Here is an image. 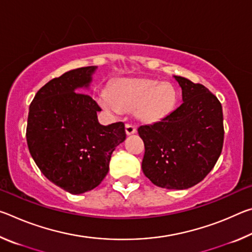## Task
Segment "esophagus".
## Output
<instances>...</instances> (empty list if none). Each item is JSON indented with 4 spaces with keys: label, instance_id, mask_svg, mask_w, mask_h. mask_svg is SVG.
Instances as JSON below:
<instances>
[{
    "label": "esophagus",
    "instance_id": "1",
    "mask_svg": "<svg viewBox=\"0 0 252 252\" xmlns=\"http://www.w3.org/2000/svg\"><path fill=\"white\" fill-rule=\"evenodd\" d=\"M126 132L127 135H131V134H134L136 132V127L133 125H130V123H126Z\"/></svg>",
    "mask_w": 252,
    "mask_h": 252
}]
</instances>
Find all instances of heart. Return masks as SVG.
Wrapping results in <instances>:
<instances>
[{"instance_id":"heart-1","label":"heart","mask_w":252,"mask_h":252,"mask_svg":"<svg viewBox=\"0 0 252 252\" xmlns=\"http://www.w3.org/2000/svg\"><path fill=\"white\" fill-rule=\"evenodd\" d=\"M177 100L171 84L135 78L120 79L111 85L109 93H101L100 105L116 113L134 111V117L143 123H155L168 117Z\"/></svg>"}]
</instances>
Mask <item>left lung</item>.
Masks as SVG:
<instances>
[{
	"mask_svg": "<svg viewBox=\"0 0 252 252\" xmlns=\"http://www.w3.org/2000/svg\"><path fill=\"white\" fill-rule=\"evenodd\" d=\"M182 90V104L150 126H141L142 171L165 189L197 185L215 167L223 146L222 106L202 84L173 75Z\"/></svg>",
	"mask_w": 252,
	"mask_h": 252,
	"instance_id": "obj_1",
	"label": "left lung"
}]
</instances>
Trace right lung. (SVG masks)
Segmentation results:
<instances>
[{
    "label": "right lung",
    "mask_w": 252,
    "mask_h": 252,
    "mask_svg": "<svg viewBox=\"0 0 252 252\" xmlns=\"http://www.w3.org/2000/svg\"><path fill=\"white\" fill-rule=\"evenodd\" d=\"M97 66L79 67L49 81L29 110L27 141L41 172L72 194L94 189L111 155L126 140L125 123L102 126L101 108L87 90Z\"/></svg>",
    "instance_id": "obj_1"
}]
</instances>
